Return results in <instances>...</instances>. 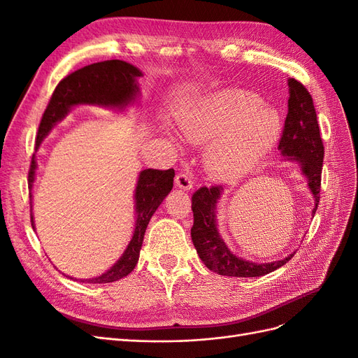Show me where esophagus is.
Returning <instances> with one entry per match:
<instances>
[{
    "label": "esophagus",
    "mask_w": 358,
    "mask_h": 358,
    "mask_svg": "<svg viewBox=\"0 0 358 358\" xmlns=\"http://www.w3.org/2000/svg\"><path fill=\"white\" fill-rule=\"evenodd\" d=\"M175 183L176 187H179L180 189H185V191H189L192 188V175L189 173V171H182V173H179L176 178H175Z\"/></svg>",
    "instance_id": "esophagus-1"
}]
</instances>
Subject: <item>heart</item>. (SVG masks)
<instances>
[{"instance_id":"1","label":"heart","mask_w":358,"mask_h":358,"mask_svg":"<svg viewBox=\"0 0 358 358\" xmlns=\"http://www.w3.org/2000/svg\"><path fill=\"white\" fill-rule=\"evenodd\" d=\"M280 118L257 96L225 90L206 99L182 121L194 143H210L206 166L220 180H236L253 170L280 138Z\"/></svg>"}]
</instances>
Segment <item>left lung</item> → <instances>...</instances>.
Listing matches in <instances>:
<instances>
[{
  "mask_svg": "<svg viewBox=\"0 0 358 358\" xmlns=\"http://www.w3.org/2000/svg\"><path fill=\"white\" fill-rule=\"evenodd\" d=\"M289 110L278 150L282 155L301 163L303 175L308 179V187L315 200V207L313 208V215H315L322 188L324 145L320 134L313 96L301 81L294 78L289 80ZM222 189V185H212L210 188L201 187L192 194L191 199L194 213L191 237L204 265L220 275L261 277L289 262L293 255L287 256L285 261L253 264L229 252L216 229L215 208Z\"/></svg>",
  "mask_w": 358,
  "mask_h": 358,
  "instance_id": "obj_1",
  "label": "left lung"
}]
</instances>
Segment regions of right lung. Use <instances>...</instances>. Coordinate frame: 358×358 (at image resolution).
Listing matches in <instances>:
<instances>
[{
	"label": "right lung",
	"mask_w": 358,
	"mask_h": 358,
	"mask_svg": "<svg viewBox=\"0 0 358 358\" xmlns=\"http://www.w3.org/2000/svg\"><path fill=\"white\" fill-rule=\"evenodd\" d=\"M142 72L133 65L122 60H103L77 69L69 73L64 80H60L50 97L44 114L41 117L38 133H36V143L38 148L41 141L57 121L64 118L71 106L78 103H97L105 106H124L134 99L139 89L136 78ZM36 163L32 157L28 171V183L32 188ZM175 170H143L136 187V228H134L133 238L127 245V250L121 256L120 261L106 271L105 274L85 280L87 282H113L122 277L129 275L139 261V253L142 241L150 219L155 213L158 206L163 203L166 195L173 188ZM31 199V194H29ZM32 228L34 220L31 216Z\"/></svg>",
	"instance_id": "1"
}]
</instances>
